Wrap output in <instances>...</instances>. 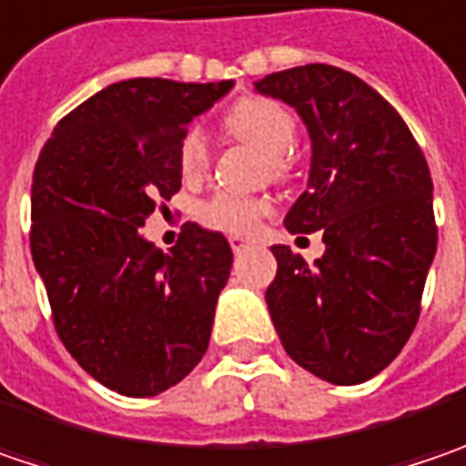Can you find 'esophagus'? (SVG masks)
<instances>
[{
	"label": "esophagus",
	"mask_w": 466,
	"mask_h": 466,
	"mask_svg": "<svg viewBox=\"0 0 466 466\" xmlns=\"http://www.w3.org/2000/svg\"><path fill=\"white\" fill-rule=\"evenodd\" d=\"M228 241H230V246H233V251H241V248H246V246L254 244L251 238H244V236H230Z\"/></svg>",
	"instance_id": "34e87169"
}]
</instances>
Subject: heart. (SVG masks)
<instances>
[{
    "mask_svg": "<svg viewBox=\"0 0 466 466\" xmlns=\"http://www.w3.org/2000/svg\"><path fill=\"white\" fill-rule=\"evenodd\" d=\"M225 130L233 138L268 154V170L272 177L283 180L291 175V162L286 154L291 152L296 141V120L286 106L265 96H244L225 112ZM209 162H212V152H209L207 133L197 126L186 130L177 144L180 173L186 177H201L207 173ZM268 212L269 201L265 197L218 191L215 197L201 201L198 220L225 233H251Z\"/></svg>",
    "mask_w": 466,
    "mask_h": 466,
    "instance_id": "1",
    "label": "heart"
}]
</instances>
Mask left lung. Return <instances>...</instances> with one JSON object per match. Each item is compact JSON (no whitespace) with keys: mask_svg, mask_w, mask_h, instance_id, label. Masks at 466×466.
<instances>
[{"mask_svg":"<svg viewBox=\"0 0 466 466\" xmlns=\"http://www.w3.org/2000/svg\"><path fill=\"white\" fill-rule=\"evenodd\" d=\"M254 88L291 105L309 130V183L286 228L322 230L325 241L312 268L289 246H272V325L312 375L364 383L399 357L420 319L438 246L425 154L401 115L340 67L301 65Z\"/></svg>","mask_w":466,"mask_h":466,"instance_id":"left-lung-1","label":"left lung"}]
</instances>
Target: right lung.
<instances>
[{
  "label": "right lung",
  "mask_w": 466,
  "mask_h": 466,
  "mask_svg": "<svg viewBox=\"0 0 466 466\" xmlns=\"http://www.w3.org/2000/svg\"><path fill=\"white\" fill-rule=\"evenodd\" d=\"M233 81L112 83L65 115L31 188V254L59 340L123 396H157L197 367L233 251L186 222L165 254L138 228L180 191L177 144ZM162 209H167L162 204Z\"/></svg>",
  "instance_id": "add662e5"
}]
</instances>
